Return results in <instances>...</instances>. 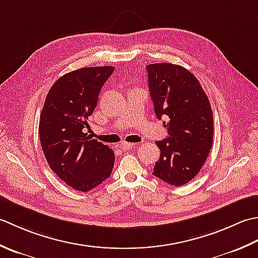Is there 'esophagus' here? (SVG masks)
Here are the masks:
<instances>
[{
  "label": "esophagus",
  "instance_id": "34e87169",
  "mask_svg": "<svg viewBox=\"0 0 258 258\" xmlns=\"http://www.w3.org/2000/svg\"><path fill=\"white\" fill-rule=\"evenodd\" d=\"M131 147H134V144L125 143V141H122V143L120 144V148H122L123 150H128L131 148Z\"/></svg>",
  "mask_w": 258,
  "mask_h": 258
}]
</instances>
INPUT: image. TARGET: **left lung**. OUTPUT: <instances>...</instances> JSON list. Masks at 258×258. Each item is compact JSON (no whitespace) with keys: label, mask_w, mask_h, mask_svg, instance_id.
Wrapping results in <instances>:
<instances>
[{"label":"left lung","mask_w":258,"mask_h":258,"mask_svg":"<svg viewBox=\"0 0 258 258\" xmlns=\"http://www.w3.org/2000/svg\"><path fill=\"white\" fill-rule=\"evenodd\" d=\"M147 71L155 113L167 119L168 129L167 138L156 143L160 157L152 175L182 186L202 169L213 146L212 107L197 78L181 66L155 63Z\"/></svg>","instance_id":"1"}]
</instances>
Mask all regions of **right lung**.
I'll return each mask as SVG.
<instances>
[{
  "label": "right lung",
  "mask_w": 258,
  "mask_h": 258,
  "mask_svg": "<svg viewBox=\"0 0 258 258\" xmlns=\"http://www.w3.org/2000/svg\"><path fill=\"white\" fill-rule=\"evenodd\" d=\"M113 67H88L67 73L46 94L40 115L42 150L55 175L79 191H89L110 177L114 152L85 133L104 82Z\"/></svg>",
  "instance_id": "obj_1"
}]
</instances>
